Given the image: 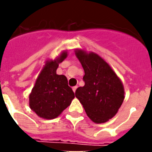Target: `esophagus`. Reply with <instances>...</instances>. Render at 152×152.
<instances>
[{
    "mask_svg": "<svg viewBox=\"0 0 152 152\" xmlns=\"http://www.w3.org/2000/svg\"><path fill=\"white\" fill-rule=\"evenodd\" d=\"M77 88H78V86H75V87H74V88H73V91H74V93H75V91H76Z\"/></svg>",
    "mask_w": 152,
    "mask_h": 152,
    "instance_id": "1",
    "label": "esophagus"
}]
</instances>
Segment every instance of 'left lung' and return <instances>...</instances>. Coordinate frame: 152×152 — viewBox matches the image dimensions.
I'll return each instance as SVG.
<instances>
[{"mask_svg":"<svg viewBox=\"0 0 152 152\" xmlns=\"http://www.w3.org/2000/svg\"><path fill=\"white\" fill-rule=\"evenodd\" d=\"M75 55L84 70V86L76 89L75 96L88 118L96 124L105 123L115 116L125 99L121 78L110 64L94 52L75 49Z\"/></svg>","mask_w":152,"mask_h":152,"instance_id":"obj_1","label":"left lung"}]
</instances>
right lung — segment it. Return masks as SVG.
<instances>
[{
	"instance_id": "add662e5",
	"label": "right lung",
	"mask_w": 152,
	"mask_h": 152,
	"mask_svg": "<svg viewBox=\"0 0 152 152\" xmlns=\"http://www.w3.org/2000/svg\"><path fill=\"white\" fill-rule=\"evenodd\" d=\"M68 57L63 51L54 60L48 59L29 94V106L37 116L53 120L60 115L74 99V91L64 75L57 74L58 64Z\"/></svg>"
}]
</instances>
